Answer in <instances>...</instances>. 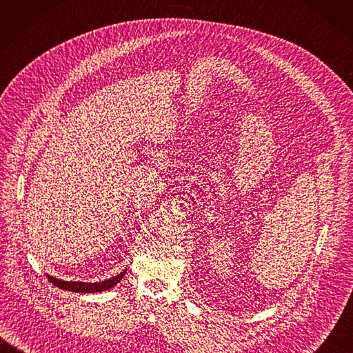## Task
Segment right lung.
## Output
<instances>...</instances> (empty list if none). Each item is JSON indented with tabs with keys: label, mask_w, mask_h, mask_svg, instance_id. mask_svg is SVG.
<instances>
[{
	"label": "right lung",
	"mask_w": 353,
	"mask_h": 353,
	"mask_svg": "<svg viewBox=\"0 0 353 353\" xmlns=\"http://www.w3.org/2000/svg\"><path fill=\"white\" fill-rule=\"evenodd\" d=\"M126 270H123L121 274H117L116 276H112L106 281H101V283H79V281H63L58 279L55 276L46 275L50 279V283L61 290L65 291H72V292H82V294H95V292H102L113 288L116 284L121 283V279L125 276Z\"/></svg>",
	"instance_id": "1"
}]
</instances>
